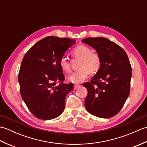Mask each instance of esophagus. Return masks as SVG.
Instances as JSON below:
<instances>
[{"instance_id":"obj_1","label":"esophagus","mask_w":147,"mask_h":147,"mask_svg":"<svg viewBox=\"0 0 147 147\" xmlns=\"http://www.w3.org/2000/svg\"><path fill=\"white\" fill-rule=\"evenodd\" d=\"M80 85H79V84H75L74 86V89H78V88H80Z\"/></svg>"}]
</instances>
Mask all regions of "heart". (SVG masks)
Segmentation results:
<instances>
[{
	"label": "heart",
	"mask_w": 147,
	"mask_h": 147,
	"mask_svg": "<svg viewBox=\"0 0 147 147\" xmlns=\"http://www.w3.org/2000/svg\"><path fill=\"white\" fill-rule=\"evenodd\" d=\"M72 55L74 57L81 59L80 69L74 72L68 78V80L72 83H82L89 76L90 73L95 74L100 69L102 65L100 55L97 52H92V50L88 46L85 45L76 46L72 51ZM59 65L65 73H70V63L66 55L61 56L59 59Z\"/></svg>",
	"instance_id": "heart-1"
}]
</instances>
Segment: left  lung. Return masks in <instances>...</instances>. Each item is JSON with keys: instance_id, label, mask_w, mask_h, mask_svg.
I'll use <instances>...</instances> for the list:
<instances>
[{"instance_id": "1", "label": "left lung", "mask_w": 147, "mask_h": 147, "mask_svg": "<svg viewBox=\"0 0 147 147\" xmlns=\"http://www.w3.org/2000/svg\"><path fill=\"white\" fill-rule=\"evenodd\" d=\"M83 43L94 48L102 59L100 69L90 82L86 110L101 118L113 117L119 112L130 93L132 69L126 52L116 43L102 37L86 38Z\"/></svg>"}]
</instances>
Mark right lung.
Masks as SVG:
<instances>
[{"label": "right lung", "mask_w": 147, "mask_h": 147, "mask_svg": "<svg viewBox=\"0 0 147 147\" xmlns=\"http://www.w3.org/2000/svg\"><path fill=\"white\" fill-rule=\"evenodd\" d=\"M76 40L48 36L32 47L22 60L18 81L21 97L30 112L42 120L63 112L66 95L73 83H64L59 59Z\"/></svg>", "instance_id": "obj_1"}]
</instances>
